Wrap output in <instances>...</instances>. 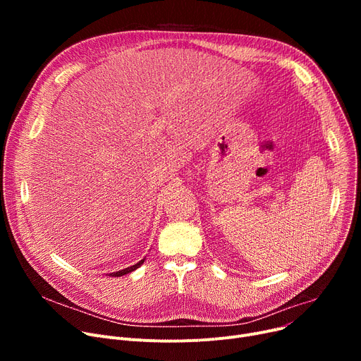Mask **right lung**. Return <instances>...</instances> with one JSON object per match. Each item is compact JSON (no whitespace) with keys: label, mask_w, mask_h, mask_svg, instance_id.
Masks as SVG:
<instances>
[{"label":"right lung","mask_w":361,"mask_h":361,"mask_svg":"<svg viewBox=\"0 0 361 361\" xmlns=\"http://www.w3.org/2000/svg\"><path fill=\"white\" fill-rule=\"evenodd\" d=\"M143 262H145V259H142V260L137 262L136 264H133V267H128V268L121 269V271H118V272H112V274H109V276H123V275H126V274H130V272H133V271H136Z\"/></svg>","instance_id":"1"}]
</instances>
